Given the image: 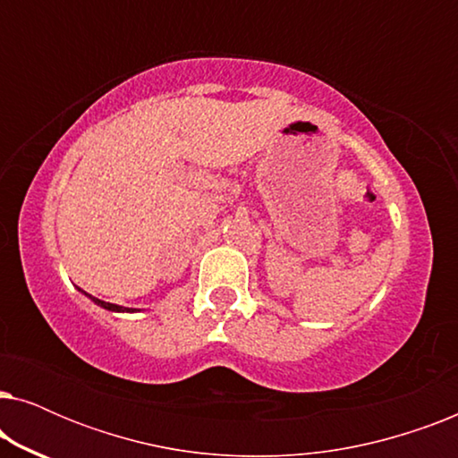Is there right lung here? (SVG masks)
Listing matches in <instances>:
<instances>
[{
	"label": "right lung",
	"instance_id": "1",
	"mask_svg": "<svg viewBox=\"0 0 458 458\" xmlns=\"http://www.w3.org/2000/svg\"><path fill=\"white\" fill-rule=\"evenodd\" d=\"M81 293H85V296L89 298L93 304L102 306V309H106V310H112V312H135V309H124V306H118V304H112V302H104V300H99V298H93L91 293H87V292H83V290H81Z\"/></svg>",
	"mask_w": 458,
	"mask_h": 458
}]
</instances>
